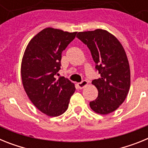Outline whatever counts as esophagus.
<instances>
[{"instance_id":"obj_1","label":"esophagus","mask_w":148,"mask_h":148,"mask_svg":"<svg viewBox=\"0 0 148 148\" xmlns=\"http://www.w3.org/2000/svg\"><path fill=\"white\" fill-rule=\"evenodd\" d=\"M87 82L86 80H83L82 82H80V83H78L77 84V85H78V87H79L80 89H82L84 88V87H86V86L87 85Z\"/></svg>"}]
</instances>
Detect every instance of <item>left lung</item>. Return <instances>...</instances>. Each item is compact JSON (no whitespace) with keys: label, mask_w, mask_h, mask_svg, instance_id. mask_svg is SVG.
<instances>
[{"label":"left lung","mask_w":148,"mask_h":148,"mask_svg":"<svg viewBox=\"0 0 148 148\" xmlns=\"http://www.w3.org/2000/svg\"><path fill=\"white\" fill-rule=\"evenodd\" d=\"M77 38L87 46L101 75L92 82L99 94L90 102V108L99 114L112 113L124 102L130 90V65L125 49L114 35L101 29L78 32Z\"/></svg>","instance_id":"obj_1"}]
</instances>
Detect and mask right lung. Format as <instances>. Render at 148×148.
Returning <instances> with one entry per match:
<instances>
[{"label":"right lung","mask_w":148,"mask_h":148,"mask_svg":"<svg viewBox=\"0 0 148 148\" xmlns=\"http://www.w3.org/2000/svg\"><path fill=\"white\" fill-rule=\"evenodd\" d=\"M76 32L45 28L27 45L21 63L23 88L32 104L44 114L58 116L66 110L75 87L64 76L56 78L61 69V53L75 38Z\"/></svg>","instance_id":"add662e5"}]
</instances>
